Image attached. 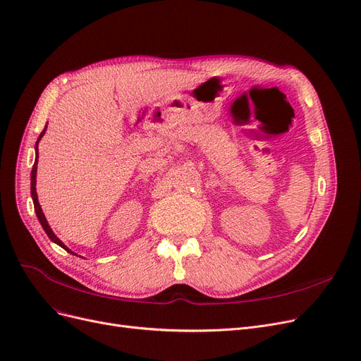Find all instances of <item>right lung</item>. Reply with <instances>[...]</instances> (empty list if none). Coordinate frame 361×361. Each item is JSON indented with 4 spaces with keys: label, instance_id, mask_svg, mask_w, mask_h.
<instances>
[{
    "label": "right lung",
    "instance_id": "add662e5",
    "mask_svg": "<svg viewBox=\"0 0 361 361\" xmlns=\"http://www.w3.org/2000/svg\"><path fill=\"white\" fill-rule=\"evenodd\" d=\"M46 128H47V126L44 127V130L41 132V135H39V136H38V139H37V143H35V151H37V155H35V163H34L32 171H31V195H32V200H34V209H35V213H37V218H38V221H39L41 226L44 228V231H46V234L49 235V238H50L53 243H56L57 246H61L62 249H65L66 252H69V253H72V255H75L74 252H71V250L65 246V244L54 235V233L51 231V228H50V225H49V222H47V219H46V216H44V213H42L41 206H39V203H38V195H37V188H35V185H37V164H38V142L41 140V137H42V136H44V133H46Z\"/></svg>",
    "mask_w": 361,
    "mask_h": 361
}]
</instances>
